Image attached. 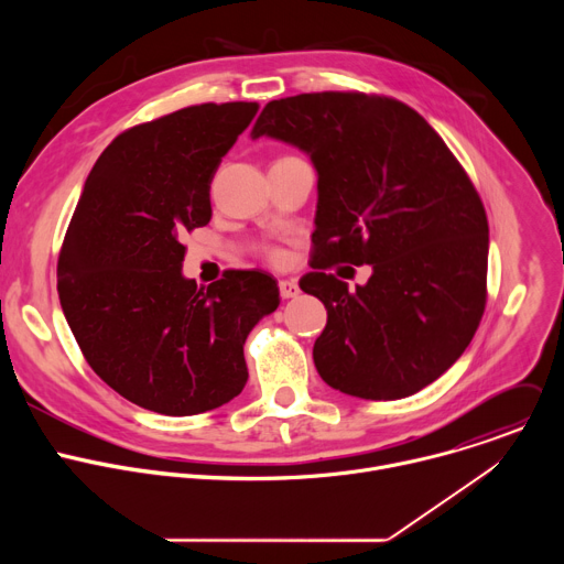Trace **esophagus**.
Returning a JSON list of instances; mask_svg holds the SVG:
<instances>
[{
  "mask_svg": "<svg viewBox=\"0 0 564 564\" xmlns=\"http://www.w3.org/2000/svg\"><path fill=\"white\" fill-rule=\"evenodd\" d=\"M279 292L283 299H294V296H299L301 288L294 279H283V281H279Z\"/></svg>",
  "mask_w": 564,
  "mask_h": 564,
  "instance_id": "esophagus-1",
  "label": "esophagus"
}]
</instances>
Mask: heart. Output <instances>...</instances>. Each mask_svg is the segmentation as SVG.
<instances>
[{
  "mask_svg": "<svg viewBox=\"0 0 564 564\" xmlns=\"http://www.w3.org/2000/svg\"><path fill=\"white\" fill-rule=\"evenodd\" d=\"M272 254H274V252H272Z\"/></svg>",
  "mask_w": 564,
  "mask_h": 564,
  "instance_id": "heart-1",
  "label": "heart"
}]
</instances>
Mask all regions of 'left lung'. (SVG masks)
<instances>
[{
  "instance_id": "obj_1",
  "label": "left lung",
  "mask_w": 564,
  "mask_h": 564,
  "mask_svg": "<svg viewBox=\"0 0 564 564\" xmlns=\"http://www.w3.org/2000/svg\"><path fill=\"white\" fill-rule=\"evenodd\" d=\"M307 151L318 203L299 285L324 301L314 366L361 399H401L444 375L487 307L489 220L459 160L409 105L361 91L272 100L252 138ZM373 265L355 293L327 270ZM341 274V272H339Z\"/></svg>"
}]
</instances>
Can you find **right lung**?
Returning a JSON list of instances; mask_svg holds the SVG:
<instances>
[{
	"mask_svg": "<svg viewBox=\"0 0 564 564\" xmlns=\"http://www.w3.org/2000/svg\"><path fill=\"white\" fill-rule=\"evenodd\" d=\"M257 102H205L135 124L100 153L57 259V294L94 372L131 404L185 417L248 383L243 344L281 303L276 279H185L183 236L212 218L209 185Z\"/></svg>",
	"mask_w": 564,
	"mask_h": 564,
	"instance_id": "obj_1",
	"label": "right lung"
}]
</instances>
